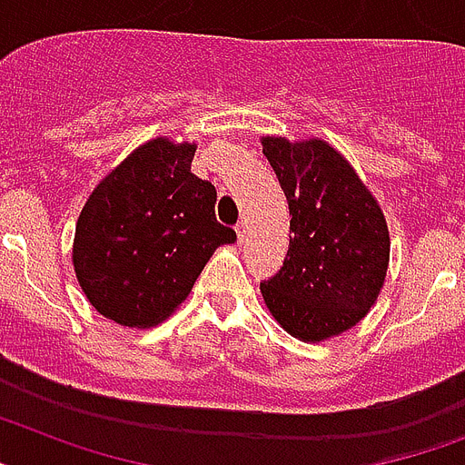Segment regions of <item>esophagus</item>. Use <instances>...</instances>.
<instances>
[{
    "label": "esophagus",
    "mask_w": 465,
    "mask_h": 465,
    "mask_svg": "<svg viewBox=\"0 0 465 465\" xmlns=\"http://www.w3.org/2000/svg\"><path fill=\"white\" fill-rule=\"evenodd\" d=\"M235 232H237V244H244V237H247V225L237 223Z\"/></svg>",
    "instance_id": "34e87169"
}]
</instances>
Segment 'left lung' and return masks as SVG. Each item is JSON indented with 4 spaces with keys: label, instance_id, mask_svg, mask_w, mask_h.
<instances>
[{
    "label": "left lung",
    "instance_id": "1",
    "mask_svg": "<svg viewBox=\"0 0 465 465\" xmlns=\"http://www.w3.org/2000/svg\"><path fill=\"white\" fill-rule=\"evenodd\" d=\"M290 206V247L261 294L290 335L321 342L375 304L390 263V232L375 197L323 140L263 137Z\"/></svg>",
    "mask_w": 465,
    "mask_h": 465
}]
</instances>
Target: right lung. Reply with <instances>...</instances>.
<instances>
[{
	"label": "right lung",
	"instance_id": "add662e5",
	"mask_svg": "<svg viewBox=\"0 0 465 465\" xmlns=\"http://www.w3.org/2000/svg\"><path fill=\"white\" fill-rule=\"evenodd\" d=\"M194 144L144 142L80 211L73 268L90 304L128 328L161 323L235 230L216 221V187L190 171Z\"/></svg>",
	"mask_w": 465,
	"mask_h": 465
}]
</instances>
